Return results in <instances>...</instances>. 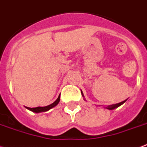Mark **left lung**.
Listing matches in <instances>:
<instances>
[{"mask_svg":"<svg viewBox=\"0 0 147 147\" xmlns=\"http://www.w3.org/2000/svg\"><path fill=\"white\" fill-rule=\"evenodd\" d=\"M126 101V100H125ZM125 101H123V102H119V103H116V104H113V105H111V106H109L106 107V109H114L117 108L119 107V106H121L122 104H123L125 102Z\"/></svg>","mask_w":147,"mask_h":147,"instance_id":"1","label":"left lung"}]
</instances>
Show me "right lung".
Wrapping results in <instances>:
<instances>
[{"label": "right lung", "mask_w": 147, "mask_h": 147, "mask_svg": "<svg viewBox=\"0 0 147 147\" xmlns=\"http://www.w3.org/2000/svg\"><path fill=\"white\" fill-rule=\"evenodd\" d=\"M59 101H60V96H59V98H57L55 102H54L53 103L51 104V105H49V106H45V107H36V108H29V107H27V109H28L29 110L32 111L34 113H41V112H46V111L49 110V109H51V108H53L55 106H57L58 104H59Z\"/></svg>", "instance_id": "add662e5"}]
</instances>
